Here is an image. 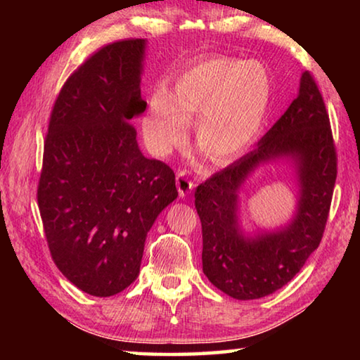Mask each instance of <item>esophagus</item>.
Instances as JSON below:
<instances>
[{
  "label": "esophagus",
  "instance_id": "1",
  "mask_svg": "<svg viewBox=\"0 0 360 360\" xmlns=\"http://www.w3.org/2000/svg\"><path fill=\"white\" fill-rule=\"evenodd\" d=\"M176 186H178L179 197H186V195L192 191L193 182L192 179H188V176L184 172H181L176 174Z\"/></svg>",
  "mask_w": 360,
  "mask_h": 360
}]
</instances>
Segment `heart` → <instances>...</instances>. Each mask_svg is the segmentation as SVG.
<instances>
[{"instance_id":"1","label":"heart","mask_w":360,"mask_h":360,"mask_svg":"<svg viewBox=\"0 0 360 360\" xmlns=\"http://www.w3.org/2000/svg\"><path fill=\"white\" fill-rule=\"evenodd\" d=\"M273 101V81L264 63L214 56L198 60L148 98L141 122L152 152L167 155L195 122V146L216 165L246 152L260 135Z\"/></svg>"}]
</instances>
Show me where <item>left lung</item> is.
<instances>
[{"label": "left lung", "mask_w": 360, "mask_h": 360, "mask_svg": "<svg viewBox=\"0 0 360 360\" xmlns=\"http://www.w3.org/2000/svg\"><path fill=\"white\" fill-rule=\"evenodd\" d=\"M294 158L301 198L292 222L255 239L238 227V191L262 162ZM337 179V149L330 120L314 77L303 72L297 98L257 148L195 191V208L202 221L203 273L219 290L238 300L270 295L294 278L318 249L324 235Z\"/></svg>", "instance_id": "obj_1"}]
</instances>
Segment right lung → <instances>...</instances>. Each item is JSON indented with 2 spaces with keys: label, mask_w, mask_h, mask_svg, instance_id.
Returning a JSON list of instances; mask_svg holds the SVG:
<instances>
[{
  "label": "right lung",
  "mask_w": 360,
  "mask_h": 360,
  "mask_svg": "<svg viewBox=\"0 0 360 360\" xmlns=\"http://www.w3.org/2000/svg\"><path fill=\"white\" fill-rule=\"evenodd\" d=\"M144 46L115 41L85 60L60 90L44 141L38 206L49 251L95 297L135 281L148 231L178 197L173 169L136 143Z\"/></svg>",
  "instance_id": "add662e5"
}]
</instances>
